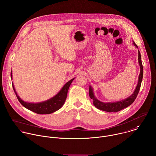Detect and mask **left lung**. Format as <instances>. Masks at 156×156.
<instances>
[{
  "label": "left lung",
  "instance_id": "obj_1",
  "mask_svg": "<svg viewBox=\"0 0 156 156\" xmlns=\"http://www.w3.org/2000/svg\"><path fill=\"white\" fill-rule=\"evenodd\" d=\"M133 41V44L135 47H136L137 48L138 46L135 44V42ZM138 61H139V66H140V74L139 76V78H138V83L137 84V86L134 90V91L133 92V93L131 95H130L129 97H128V98L122 100L121 101H116V102H107V103H104L102 102L100 100H98L95 94H94V89L92 88V87L90 85L89 86V96L90 98L91 99L93 100L94 101V105L98 109L103 111H106V112H118L121 111L123 109H125L127 107H128L129 106H130L131 105H132L133 103V102L134 101V100H136L138 93L140 90V86H141V83H142V78H143V74H144V70H143V66H142V59H141V55L140 53L139 50H138Z\"/></svg>",
  "mask_w": 156,
  "mask_h": 156
}]
</instances>
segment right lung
Wrapping results in <instances>:
<instances>
[{"label": "right lung", "instance_id": "obj_1", "mask_svg": "<svg viewBox=\"0 0 156 156\" xmlns=\"http://www.w3.org/2000/svg\"><path fill=\"white\" fill-rule=\"evenodd\" d=\"M11 79H12V71H11ZM74 79L75 78L67 82L59 91V92L52 98L44 101L38 103H30L22 100L17 95L15 90L13 83H12V85L19 101L23 107L36 114H49L55 112V111L59 110L62 107L67 98L69 88Z\"/></svg>", "mask_w": 156, "mask_h": 156}]
</instances>
